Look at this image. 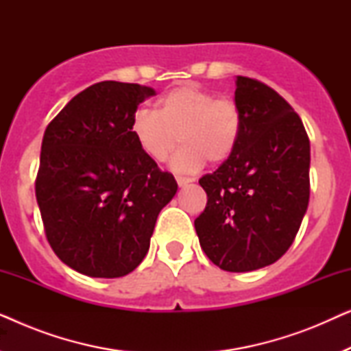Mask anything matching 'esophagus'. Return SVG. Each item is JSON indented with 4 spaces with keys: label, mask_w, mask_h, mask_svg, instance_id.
<instances>
[{
    "label": "esophagus",
    "mask_w": 351,
    "mask_h": 351,
    "mask_svg": "<svg viewBox=\"0 0 351 351\" xmlns=\"http://www.w3.org/2000/svg\"><path fill=\"white\" fill-rule=\"evenodd\" d=\"M176 180H177V184H179V186H186L193 182V179H190V177H180V176H177Z\"/></svg>",
    "instance_id": "1"
}]
</instances>
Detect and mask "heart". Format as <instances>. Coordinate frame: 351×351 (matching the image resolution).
I'll return each instance as SVG.
<instances>
[{"instance_id": "1", "label": "heart", "mask_w": 351, "mask_h": 351, "mask_svg": "<svg viewBox=\"0 0 351 351\" xmlns=\"http://www.w3.org/2000/svg\"><path fill=\"white\" fill-rule=\"evenodd\" d=\"M243 113L233 99L217 97L213 90L184 84L161 95L156 112L141 110L131 123L137 145L152 161H166L180 142L171 167L191 174L206 165L227 161L237 150Z\"/></svg>"}]
</instances>
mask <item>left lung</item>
I'll list each match as a JSON object with an SVG mask.
<instances>
[{
	"mask_svg": "<svg viewBox=\"0 0 351 351\" xmlns=\"http://www.w3.org/2000/svg\"><path fill=\"white\" fill-rule=\"evenodd\" d=\"M237 150L199 179L208 204L195 220L209 261L225 271L275 263L291 247L310 198V141L294 108L261 81L237 76Z\"/></svg>",
	"mask_w": 351,
	"mask_h": 351,
	"instance_id": "1",
	"label": "left lung"
}]
</instances>
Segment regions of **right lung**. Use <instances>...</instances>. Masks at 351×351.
I'll return each mask as SVG.
<instances>
[{
	"instance_id": "right-lung-1",
	"label": "right lung",
	"mask_w": 351,
	"mask_h": 351,
	"mask_svg": "<svg viewBox=\"0 0 351 351\" xmlns=\"http://www.w3.org/2000/svg\"><path fill=\"white\" fill-rule=\"evenodd\" d=\"M148 86L102 81L75 95L46 128L36 201L52 251L90 278H119L147 256L177 182L132 136Z\"/></svg>"
}]
</instances>
